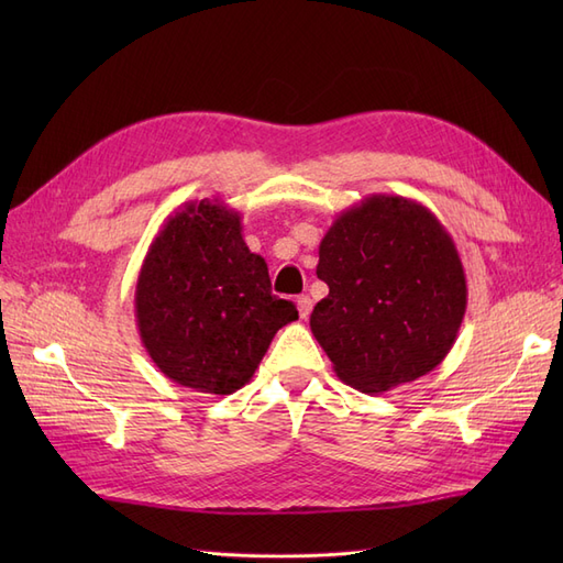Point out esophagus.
Segmentation results:
<instances>
[{"label": "esophagus", "mask_w": 563, "mask_h": 563, "mask_svg": "<svg viewBox=\"0 0 563 563\" xmlns=\"http://www.w3.org/2000/svg\"><path fill=\"white\" fill-rule=\"evenodd\" d=\"M296 305H298V314H300V319H308V317H310V312H312V298H310V296H298Z\"/></svg>", "instance_id": "1"}]
</instances>
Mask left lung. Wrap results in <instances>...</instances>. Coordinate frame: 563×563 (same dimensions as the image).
Returning a JSON list of instances; mask_svg holds the SVG:
<instances>
[{"label": "left lung", "instance_id": "1", "mask_svg": "<svg viewBox=\"0 0 563 563\" xmlns=\"http://www.w3.org/2000/svg\"><path fill=\"white\" fill-rule=\"evenodd\" d=\"M329 284L310 317L345 385L383 395L437 368L467 308L457 249L439 218L399 195H371L340 213L319 244Z\"/></svg>", "mask_w": 563, "mask_h": 563}]
</instances>
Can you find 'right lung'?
Listing matches in <instances>:
<instances>
[{"instance_id": "1", "label": "right lung", "mask_w": 563, "mask_h": 563, "mask_svg": "<svg viewBox=\"0 0 563 563\" xmlns=\"http://www.w3.org/2000/svg\"><path fill=\"white\" fill-rule=\"evenodd\" d=\"M296 319L291 300L272 296L267 263L249 251L234 209L201 199L166 218L135 284V323L168 380L232 395Z\"/></svg>"}]
</instances>
